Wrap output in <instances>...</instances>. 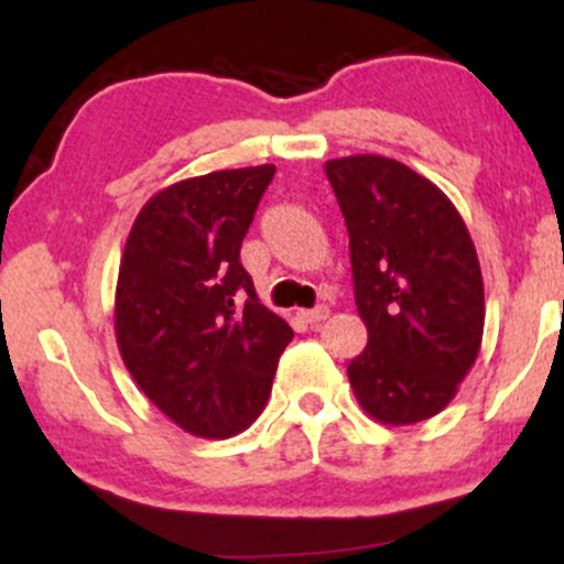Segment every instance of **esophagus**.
Returning <instances> with one entry per match:
<instances>
[{"mask_svg": "<svg viewBox=\"0 0 564 564\" xmlns=\"http://www.w3.org/2000/svg\"><path fill=\"white\" fill-rule=\"evenodd\" d=\"M300 318L307 323V326L315 328L328 318V307L326 304H321V307H313V310H300Z\"/></svg>", "mask_w": 564, "mask_h": 564, "instance_id": "obj_1", "label": "esophagus"}]
</instances>
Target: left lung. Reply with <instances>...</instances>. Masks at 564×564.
Segmentation results:
<instances>
[{
	"label": "left lung",
	"instance_id": "obj_1",
	"mask_svg": "<svg viewBox=\"0 0 564 564\" xmlns=\"http://www.w3.org/2000/svg\"><path fill=\"white\" fill-rule=\"evenodd\" d=\"M323 170L349 232L368 332L347 366L355 398L390 426L437 416L482 345V273L467 225L435 183L394 159L364 153Z\"/></svg>",
	"mask_w": 564,
	"mask_h": 564
}]
</instances>
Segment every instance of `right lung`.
<instances>
[{"label":"right lung","mask_w":564,"mask_h":564,"mask_svg":"<svg viewBox=\"0 0 564 564\" xmlns=\"http://www.w3.org/2000/svg\"><path fill=\"white\" fill-rule=\"evenodd\" d=\"M275 166L180 180L134 217L116 281V345L145 398L187 435L254 422L294 332L257 300L241 241Z\"/></svg>","instance_id":"1"}]
</instances>
